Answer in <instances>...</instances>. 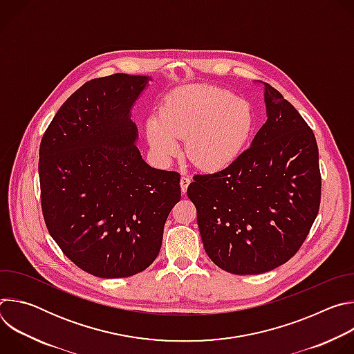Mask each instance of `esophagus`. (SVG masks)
Returning <instances> with one entry per match:
<instances>
[{"mask_svg":"<svg viewBox=\"0 0 354 354\" xmlns=\"http://www.w3.org/2000/svg\"><path fill=\"white\" fill-rule=\"evenodd\" d=\"M189 183H190V178L189 176H182L180 178V189H182V193L185 194L186 193V190H187V186H189Z\"/></svg>","mask_w":354,"mask_h":354,"instance_id":"34e87169","label":"esophagus"}]
</instances>
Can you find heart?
Masks as SVG:
<instances>
[{"label":"heart","mask_w":354,"mask_h":354,"mask_svg":"<svg viewBox=\"0 0 354 354\" xmlns=\"http://www.w3.org/2000/svg\"><path fill=\"white\" fill-rule=\"evenodd\" d=\"M254 122L246 100L217 86L192 85L171 93L160 115L147 119L145 136L161 161L176 157L178 140H185L187 158L200 169L216 172L236 161Z\"/></svg>","instance_id":"b5f03b06"}]
</instances>
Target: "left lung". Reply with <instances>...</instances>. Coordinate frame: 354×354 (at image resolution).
Listing matches in <instances>:
<instances>
[{"instance_id": "8db88e82", "label": "left lung", "mask_w": 354, "mask_h": 354, "mask_svg": "<svg viewBox=\"0 0 354 354\" xmlns=\"http://www.w3.org/2000/svg\"><path fill=\"white\" fill-rule=\"evenodd\" d=\"M266 123L230 167L194 175L187 196L209 258L234 274H261L291 259L319 210L315 136L263 82Z\"/></svg>"}]
</instances>
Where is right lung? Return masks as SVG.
<instances>
[{
  "label": "right lung",
  "instance_id": "right-lung-1",
  "mask_svg": "<svg viewBox=\"0 0 354 354\" xmlns=\"http://www.w3.org/2000/svg\"><path fill=\"white\" fill-rule=\"evenodd\" d=\"M151 77L91 80L62 105L39 149L46 227L64 255L102 279L130 277L160 254L180 175L149 167L136 141V100Z\"/></svg>",
  "mask_w": 354,
  "mask_h": 354
}]
</instances>
